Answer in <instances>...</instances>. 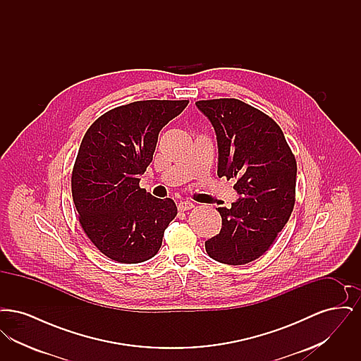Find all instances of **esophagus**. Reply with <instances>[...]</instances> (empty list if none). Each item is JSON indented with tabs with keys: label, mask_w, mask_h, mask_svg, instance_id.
I'll list each match as a JSON object with an SVG mask.
<instances>
[{
	"label": "esophagus",
	"mask_w": 361,
	"mask_h": 361,
	"mask_svg": "<svg viewBox=\"0 0 361 361\" xmlns=\"http://www.w3.org/2000/svg\"><path fill=\"white\" fill-rule=\"evenodd\" d=\"M193 207H195V204L192 202H189V200H184V202L178 203V209L180 211H188V209H192Z\"/></svg>",
	"instance_id": "1"
}]
</instances>
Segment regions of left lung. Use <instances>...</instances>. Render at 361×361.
I'll return each mask as SVG.
<instances>
[{"label":"left lung","instance_id":"1","mask_svg":"<svg viewBox=\"0 0 361 361\" xmlns=\"http://www.w3.org/2000/svg\"><path fill=\"white\" fill-rule=\"evenodd\" d=\"M212 123L219 149L218 176L235 178L240 199L218 208L221 233L206 242L208 256L228 265L261 257L295 206L296 159L280 126L237 99L196 102Z\"/></svg>","mask_w":361,"mask_h":361}]
</instances>
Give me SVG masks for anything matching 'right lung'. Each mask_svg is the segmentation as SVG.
I'll list each match as a JSON object with an SVG mask.
<instances>
[{
	"label": "right lung",
	"instance_id": "obj_1",
	"mask_svg": "<svg viewBox=\"0 0 361 361\" xmlns=\"http://www.w3.org/2000/svg\"><path fill=\"white\" fill-rule=\"evenodd\" d=\"M188 100H145L116 106L87 128L71 172L78 221L90 242L114 261L143 262L158 253L177 215L172 199L139 187L158 134Z\"/></svg>",
	"mask_w": 361,
	"mask_h": 361
}]
</instances>
